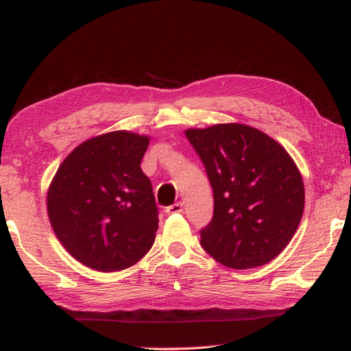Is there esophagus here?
Wrapping results in <instances>:
<instances>
[{
  "instance_id": "obj_1",
  "label": "esophagus",
  "mask_w": 351,
  "mask_h": 351,
  "mask_svg": "<svg viewBox=\"0 0 351 351\" xmlns=\"http://www.w3.org/2000/svg\"><path fill=\"white\" fill-rule=\"evenodd\" d=\"M182 204L181 202H178V204H173V205H170V206H167L166 208V213L167 214H176V213H182Z\"/></svg>"
}]
</instances>
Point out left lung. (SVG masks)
<instances>
[{"label": "left lung", "instance_id": "left-lung-1", "mask_svg": "<svg viewBox=\"0 0 351 351\" xmlns=\"http://www.w3.org/2000/svg\"><path fill=\"white\" fill-rule=\"evenodd\" d=\"M206 169L214 215L200 244L235 270L270 263L300 225L303 180L285 147L243 123L185 131Z\"/></svg>", "mask_w": 351, "mask_h": 351}]
</instances>
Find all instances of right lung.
Here are the masks:
<instances>
[{"mask_svg": "<svg viewBox=\"0 0 351 351\" xmlns=\"http://www.w3.org/2000/svg\"><path fill=\"white\" fill-rule=\"evenodd\" d=\"M147 136L113 131L86 140L66 156L48 189L51 226L78 263L125 270L155 241L158 208L140 167Z\"/></svg>", "mask_w": 351, "mask_h": 351, "instance_id": "obj_1", "label": "right lung"}]
</instances>
